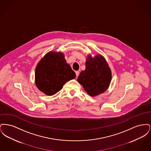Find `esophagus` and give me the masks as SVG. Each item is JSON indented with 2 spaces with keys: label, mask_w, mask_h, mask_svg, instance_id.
<instances>
[{
  "label": "esophagus",
  "mask_w": 151,
  "mask_h": 151,
  "mask_svg": "<svg viewBox=\"0 0 151 151\" xmlns=\"http://www.w3.org/2000/svg\"><path fill=\"white\" fill-rule=\"evenodd\" d=\"M75 73H76V77H78L79 75V73H80L79 71H76L75 72Z\"/></svg>",
  "instance_id": "34e87169"
}]
</instances>
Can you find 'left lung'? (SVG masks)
<instances>
[{
    "label": "left lung",
    "mask_w": 151,
    "mask_h": 151,
    "mask_svg": "<svg viewBox=\"0 0 151 151\" xmlns=\"http://www.w3.org/2000/svg\"><path fill=\"white\" fill-rule=\"evenodd\" d=\"M111 80V71L105 58L101 54L88 55L86 70L80 72L78 81L87 94L96 96L107 90Z\"/></svg>",
    "instance_id": "obj_1"
}]
</instances>
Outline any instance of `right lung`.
Instances as JSON below:
<instances>
[{"mask_svg": "<svg viewBox=\"0 0 151 151\" xmlns=\"http://www.w3.org/2000/svg\"><path fill=\"white\" fill-rule=\"evenodd\" d=\"M76 73L67 63L63 52L51 51L38 63L35 70L37 88L47 96L57 93L65 83L75 79Z\"/></svg>", "mask_w": 151, "mask_h": 151, "instance_id": "obj_1", "label": "right lung"}]
</instances>
